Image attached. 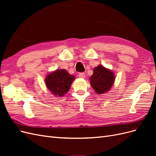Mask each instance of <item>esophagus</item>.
Here are the masks:
<instances>
[{"label": "esophagus", "mask_w": 156, "mask_h": 156, "mask_svg": "<svg viewBox=\"0 0 156 156\" xmlns=\"http://www.w3.org/2000/svg\"><path fill=\"white\" fill-rule=\"evenodd\" d=\"M79 77L80 78H84L85 77V74H84V73H80L79 74Z\"/></svg>", "instance_id": "obj_1"}]
</instances>
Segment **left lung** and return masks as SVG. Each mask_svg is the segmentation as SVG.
Instances as JSON below:
<instances>
[{"label":"left lung","instance_id":"obj_1","mask_svg":"<svg viewBox=\"0 0 156 156\" xmlns=\"http://www.w3.org/2000/svg\"><path fill=\"white\" fill-rule=\"evenodd\" d=\"M115 80V74L111 70L99 65L93 70L90 78V83L98 94H103L109 91Z\"/></svg>","mask_w":156,"mask_h":156}]
</instances>
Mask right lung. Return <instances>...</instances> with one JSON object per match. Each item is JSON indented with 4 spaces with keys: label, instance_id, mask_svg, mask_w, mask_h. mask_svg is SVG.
Segmentation results:
<instances>
[{
    "label": "right lung",
    "instance_id": "obj_1",
    "mask_svg": "<svg viewBox=\"0 0 156 156\" xmlns=\"http://www.w3.org/2000/svg\"><path fill=\"white\" fill-rule=\"evenodd\" d=\"M75 80L73 75L66 70L56 69L47 75L45 81L46 87L54 96L62 97L67 93Z\"/></svg>",
    "mask_w": 156,
    "mask_h": 156
}]
</instances>
